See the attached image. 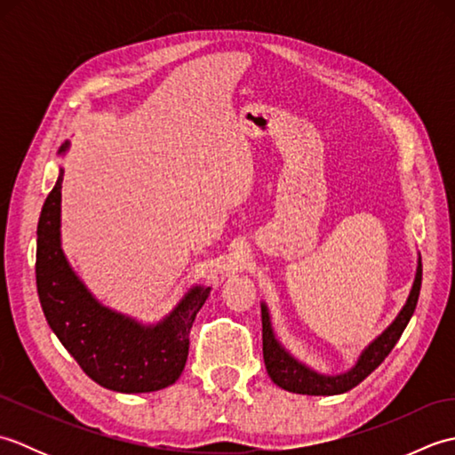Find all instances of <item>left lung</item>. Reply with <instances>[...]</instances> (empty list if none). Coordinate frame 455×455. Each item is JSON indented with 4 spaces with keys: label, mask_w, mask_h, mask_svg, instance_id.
<instances>
[{
    "label": "left lung",
    "mask_w": 455,
    "mask_h": 455,
    "mask_svg": "<svg viewBox=\"0 0 455 455\" xmlns=\"http://www.w3.org/2000/svg\"><path fill=\"white\" fill-rule=\"evenodd\" d=\"M420 283H422V259L419 258L417 275H414V283L409 293L407 303L403 305L399 315L395 321L385 328V331L375 338L373 342L367 344L354 367H350L346 373L340 375H323L311 367L301 363L289 354L285 347L277 342L272 328V318H269L267 307L262 303V342H264V362L267 375L279 387L299 395H340L354 389L360 385L367 375L381 365L385 357L399 342L404 328H407L411 316L417 308L419 295H420Z\"/></svg>",
    "instance_id": "8db88e82"
}]
</instances>
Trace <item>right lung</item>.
I'll list each match as a JSON object with an SVG mask.
<instances>
[{"instance_id":"add662e5","label":"right lung","mask_w":455,"mask_h":455,"mask_svg":"<svg viewBox=\"0 0 455 455\" xmlns=\"http://www.w3.org/2000/svg\"><path fill=\"white\" fill-rule=\"evenodd\" d=\"M64 142L58 154H64ZM64 170L48 193L36 227V291L48 326L101 387L150 393L176 383L188 362L189 331L211 287L196 285L158 324H140L95 299L60 246Z\"/></svg>"}]
</instances>
